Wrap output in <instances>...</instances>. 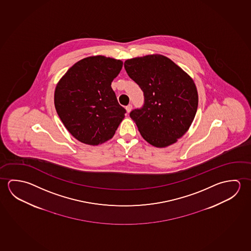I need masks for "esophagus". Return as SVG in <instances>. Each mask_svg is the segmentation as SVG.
Returning a JSON list of instances; mask_svg holds the SVG:
<instances>
[{"instance_id":"esophagus-1","label":"esophagus","mask_w":251,"mask_h":251,"mask_svg":"<svg viewBox=\"0 0 251 251\" xmlns=\"http://www.w3.org/2000/svg\"><path fill=\"white\" fill-rule=\"evenodd\" d=\"M125 108H126V110H127V113H129V112L131 111L132 109L131 104H128L127 106H126V107H125Z\"/></svg>"}]
</instances>
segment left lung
Listing matches in <instances>:
<instances>
[{
	"mask_svg": "<svg viewBox=\"0 0 251 251\" xmlns=\"http://www.w3.org/2000/svg\"><path fill=\"white\" fill-rule=\"evenodd\" d=\"M124 67L144 92V106L129 114L144 139L157 148L176 143L188 130L197 112L193 78L159 54L127 59Z\"/></svg>",
	"mask_w": 251,
	"mask_h": 251,
	"instance_id": "obj_1",
	"label": "left lung"
}]
</instances>
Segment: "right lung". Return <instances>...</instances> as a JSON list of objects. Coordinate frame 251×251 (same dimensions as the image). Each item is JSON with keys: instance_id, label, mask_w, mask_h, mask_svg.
I'll return each mask as SVG.
<instances>
[{"instance_id": "right-lung-1", "label": "right lung", "mask_w": 251, "mask_h": 251, "mask_svg": "<svg viewBox=\"0 0 251 251\" xmlns=\"http://www.w3.org/2000/svg\"><path fill=\"white\" fill-rule=\"evenodd\" d=\"M123 61L104 56L83 58L58 81L54 104L66 129L83 144L111 139L125 116L111 87Z\"/></svg>"}]
</instances>
